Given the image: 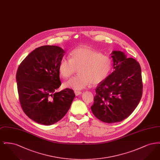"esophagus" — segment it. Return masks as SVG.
Segmentation results:
<instances>
[{"mask_svg": "<svg viewBox=\"0 0 160 160\" xmlns=\"http://www.w3.org/2000/svg\"><path fill=\"white\" fill-rule=\"evenodd\" d=\"M74 93H75V95L76 96H78V95H80L82 93V92L78 91H75Z\"/></svg>", "mask_w": 160, "mask_h": 160, "instance_id": "34e87169", "label": "esophagus"}]
</instances>
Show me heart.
<instances>
[{"label": "heart", "mask_w": 160, "mask_h": 160, "mask_svg": "<svg viewBox=\"0 0 160 160\" xmlns=\"http://www.w3.org/2000/svg\"><path fill=\"white\" fill-rule=\"evenodd\" d=\"M113 67L112 58L87 47L72 50L70 59L63 58L59 65V72L63 78H68L77 71L79 74L65 83L74 90H80L88 85L98 84L104 81Z\"/></svg>", "instance_id": "heart-1"}]
</instances>
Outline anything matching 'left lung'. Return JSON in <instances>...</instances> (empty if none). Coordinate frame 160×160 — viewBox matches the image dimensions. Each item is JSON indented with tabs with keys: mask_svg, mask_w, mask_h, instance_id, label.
Here are the masks:
<instances>
[{
	"mask_svg": "<svg viewBox=\"0 0 160 160\" xmlns=\"http://www.w3.org/2000/svg\"><path fill=\"white\" fill-rule=\"evenodd\" d=\"M114 71L98 84L91 110L102 122L112 123L127 118L137 107L142 96L141 68L123 52L111 53Z\"/></svg>",
	"mask_w": 160,
	"mask_h": 160,
	"instance_id": "obj_1",
	"label": "left lung"
}]
</instances>
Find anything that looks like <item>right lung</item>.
<instances>
[{
	"label": "right lung",
	"instance_id": "add662e5",
	"mask_svg": "<svg viewBox=\"0 0 160 160\" xmlns=\"http://www.w3.org/2000/svg\"><path fill=\"white\" fill-rule=\"evenodd\" d=\"M65 51L44 46L29 54L19 65L16 80L23 112L38 123L50 125L68 112L75 97L73 90L57 92L61 85L59 65Z\"/></svg>",
	"mask_w": 160,
	"mask_h": 160
}]
</instances>
